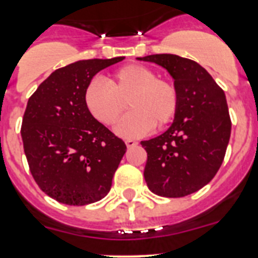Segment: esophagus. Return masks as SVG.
<instances>
[{"label": "esophagus", "instance_id": "1", "mask_svg": "<svg viewBox=\"0 0 258 258\" xmlns=\"http://www.w3.org/2000/svg\"><path fill=\"white\" fill-rule=\"evenodd\" d=\"M126 146L128 148H131V147H135V146H137V141H135V140H131V139H128V140H126Z\"/></svg>", "mask_w": 258, "mask_h": 258}]
</instances>
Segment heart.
<instances>
[{
    "mask_svg": "<svg viewBox=\"0 0 258 258\" xmlns=\"http://www.w3.org/2000/svg\"><path fill=\"white\" fill-rule=\"evenodd\" d=\"M107 83L91 81L85 90V103L93 117L106 126L116 124L128 106L131 111L117 127L121 136L139 137L152 127L163 128L175 118L177 88L171 81L157 77L150 67L126 64L113 71Z\"/></svg>",
    "mask_w": 258,
    "mask_h": 258,
    "instance_id": "b5f03b06",
    "label": "heart"
}]
</instances>
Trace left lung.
<instances>
[{
    "label": "left lung",
    "instance_id": "8db88e82",
    "mask_svg": "<svg viewBox=\"0 0 258 258\" xmlns=\"http://www.w3.org/2000/svg\"><path fill=\"white\" fill-rule=\"evenodd\" d=\"M139 59L167 70L178 92V108L170 128L141 141L147 152L146 183L158 196H187L206 186L225 158L231 136L225 92L192 59L168 53Z\"/></svg>",
    "mask_w": 258,
    "mask_h": 258
}]
</instances>
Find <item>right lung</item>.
Here are the masks:
<instances>
[{"label": "right lung", "mask_w": 258, "mask_h": 258, "mask_svg": "<svg viewBox=\"0 0 258 258\" xmlns=\"http://www.w3.org/2000/svg\"><path fill=\"white\" fill-rule=\"evenodd\" d=\"M123 58L61 67L28 98L21 127L26 158L38 187L61 204L85 206L110 192L126 145L91 114L85 90L97 72Z\"/></svg>", "instance_id": "right-lung-1"}]
</instances>
